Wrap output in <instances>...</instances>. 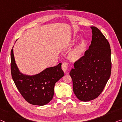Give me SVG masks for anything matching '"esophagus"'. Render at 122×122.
Here are the masks:
<instances>
[{"label": "esophagus", "mask_w": 122, "mask_h": 122, "mask_svg": "<svg viewBox=\"0 0 122 122\" xmlns=\"http://www.w3.org/2000/svg\"><path fill=\"white\" fill-rule=\"evenodd\" d=\"M68 63L66 62H64L62 65H61V68H62V70H63V71L65 72L66 70L67 69V67H68Z\"/></svg>", "instance_id": "1"}]
</instances>
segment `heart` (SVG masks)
I'll list each match as a JSON object with an SVG mask.
<instances>
[{
    "label": "heart",
    "mask_w": 122,
    "mask_h": 122,
    "mask_svg": "<svg viewBox=\"0 0 122 122\" xmlns=\"http://www.w3.org/2000/svg\"><path fill=\"white\" fill-rule=\"evenodd\" d=\"M85 46V41L83 40L81 42L80 45L78 46L77 49L73 52L72 56L74 59L78 58L80 57V56L81 55L82 52H83V51L84 50Z\"/></svg>",
    "instance_id": "1"
}]
</instances>
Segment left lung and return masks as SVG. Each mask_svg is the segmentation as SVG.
Returning <instances> with one entry per match:
<instances>
[{
	"label": "left lung",
	"instance_id": "obj_1",
	"mask_svg": "<svg viewBox=\"0 0 122 122\" xmlns=\"http://www.w3.org/2000/svg\"><path fill=\"white\" fill-rule=\"evenodd\" d=\"M92 40L85 55L74 64L70 72L73 91L79 100L88 102L98 98L111 76L110 44L98 28L91 27Z\"/></svg>",
	"mask_w": 122,
	"mask_h": 122
}]
</instances>
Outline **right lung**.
Here are the masks:
<instances>
[{
	"label": "right lung",
	"instance_id": "right-lung-1",
	"mask_svg": "<svg viewBox=\"0 0 122 122\" xmlns=\"http://www.w3.org/2000/svg\"><path fill=\"white\" fill-rule=\"evenodd\" d=\"M11 72L17 88L23 98L34 105L43 106L53 98L55 83L64 75L61 63L48 67L34 76L24 75L19 71L11 51Z\"/></svg>",
	"mask_w": 122,
	"mask_h": 122
}]
</instances>
